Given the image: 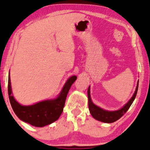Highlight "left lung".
Returning <instances> with one entry per match:
<instances>
[{"mask_svg": "<svg viewBox=\"0 0 150 150\" xmlns=\"http://www.w3.org/2000/svg\"><path fill=\"white\" fill-rule=\"evenodd\" d=\"M138 82L137 84V86L136 91H135L134 93H133L132 98L129 100V101L127 103L123 108H121L120 110L116 111H108L102 109V108L98 107L96 105L93 103L91 101V96H90V86L88 89V99H89V109L91 115H92L93 118L96 120L100 121V122H105V123H112V122H116L119 119H120L123 115L127 112L128 110L129 109L130 106L133 103V100H134L135 98H136L137 91H138Z\"/></svg>", "mask_w": 150, "mask_h": 150, "instance_id": "obj_1", "label": "left lung"}]
</instances>
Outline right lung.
Segmentation results:
<instances>
[{"label": "right lung", "mask_w": 150, "mask_h": 150, "mask_svg": "<svg viewBox=\"0 0 150 150\" xmlns=\"http://www.w3.org/2000/svg\"><path fill=\"white\" fill-rule=\"evenodd\" d=\"M76 76H72L66 82L62 91L57 98L47 100L33 105L23 106L17 102L12 95L10 74L8 76V95L12 109L21 120L34 127H42L53 123L59 119L64 110L65 102L70 86L76 80Z\"/></svg>", "instance_id": "obj_1"}]
</instances>
